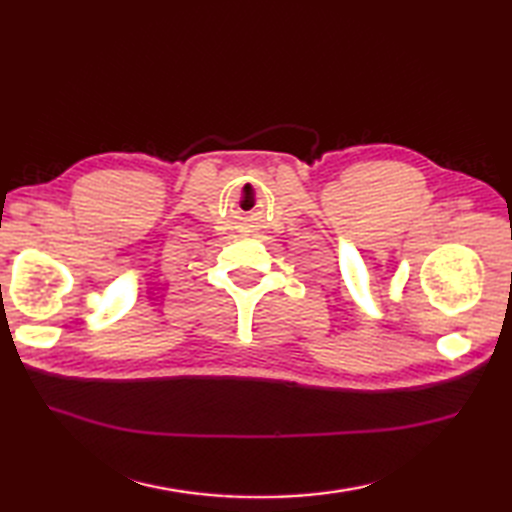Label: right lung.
<instances>
[{
  "label": "right lung",
  "instance_id": "obj_1",
  "mask_svg": "<svg viewBox=\"0 0 512 512\" xmlns=\"http://www.w3.org/2000/svg\"><path fill=\"white\" fill-rule=\"evenodd\" d=\"M0 288H2V286H0Z\"/></svg>",
  "mask_w": 512,
  "mask_h": 512
}]
</instances>
